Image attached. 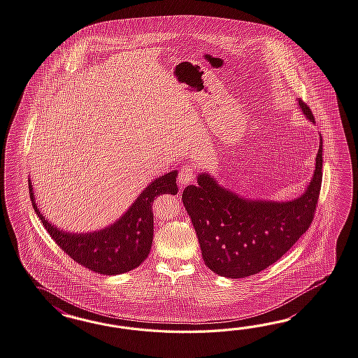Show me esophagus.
Here are the masks:
<instances>
[{"label":"esophagus","instance_id":"34e87169","mask_svg":"<svg viewBox=\"0 0 358 358\" xmlns=\"http://www.w3.org/2000/svg\"><path fill=\"white\" fill-rule=\"evenodd\" d=\"M195 177V168L190 166H181L180 169V175H178V182L181 185H187V183L192 182Z\"/></svg>","mask_w":358,"mask_h":358}]
</instances>
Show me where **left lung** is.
<instances>
[{
    "label": "left lung",
    "instance_id": "8db88e82",
    "mask_svg": "<svg viewBox=\"0 0 358 358\" xmlns=\"http://www.w3.org/2000/svg\"><path fill=\"white\" fill-rule=\"evenodd\" d=\"M297 106L314 124L310 108ZM322 136L313 176L292 201L248 199L221 186L208 172L189 185L182 201L210 271L227 278H245L279 260L306 233L313 220L322 182Z\"/></svg>",
    "mask_w": 358,
    "mask_h": 358
}]
</instances>
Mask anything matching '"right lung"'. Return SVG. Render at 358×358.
<instances>
[{"label": "right lung", "instance_id": "1", "mask_svg": "<svg viewBox=\"0 0 358 358\" xmlns=\"http://www.w3.org/2000/svg\"><path fill=\"white\" fill-rule=\"evenodd\" d=\"M177 171L160 176L141 192L131 207L108 227L87 233H71L55 227L37 207L31 178L29 195L36 215L55 243L71 259L89 271L103 275H117L140 266L151 250L154 236L152 201L162 194H177Z\"/></svg>", "mask_w": 358, "mask_h": 358}]
</instances>
